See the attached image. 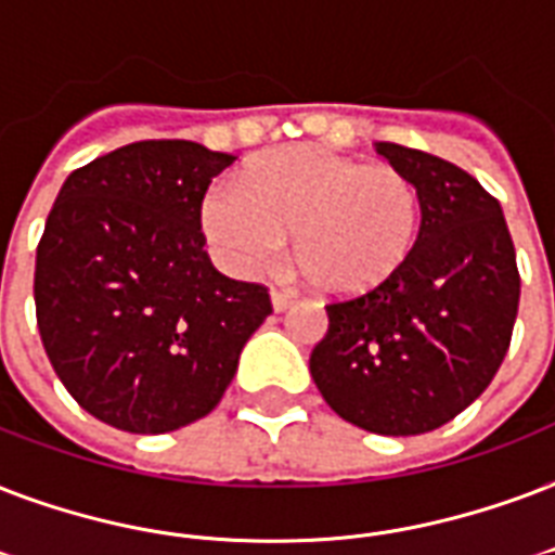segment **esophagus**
Wrapping results in <instances>:
<instances>
[{"label":"esophagus","mask_w":555,"mask_h":555,"mask_svg":"<svg viewBox=\"0 0 555 555\" xmlns=\"http://www.w3.org/2000/svg\"><path fill=\"white\" fill-rule=\"evenodd\" d=\"M292 304H295V295H292V292H283V289L272 292L274 312H283V309H289Z\"/></svg>","instance_id":"esophagus-1"}]
</instances>
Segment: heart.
<instances>
[{
    "label": "heart",
    "mask_w": 555,
    "mask_h": 555,
    "mask_svg": "<svg viewBox=\"0 0 555 555\" xmlns=\"http://www.w3.org/2000/svg\"><path fill=\"white\" fill-rule=\"evenodd\" d=\"M202 225L229 263H272L295 234V263L326 298L379 289L414 255L423 196L397 165H367L336 150H274L219 184L202 205Z\"/></svg>",
    "instance_id": "heart-1"
}]
</instances>
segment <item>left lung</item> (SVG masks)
<instances>
[{
    "mask_svg": "<svg viewBox=\"0 0 555 555\" xmlns=\"http://www.w3.org/2000/svg\"><path fill=\"white\" fill-rule=\"evenodd\" d=\"M376 150L420 188L416 248L385 286L326 304L309 373L341 420L408 437L489 388L509 350L521 274L504 210L475 176L390 141Z\"/></svg>",
    "mask_w": 555,
    "mask_h": 555,
    "instance_id": "left-lung-1",
    "label": "left lung"
}]
</instances>
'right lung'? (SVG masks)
Returning a JSON list of instances; mask_svg holds the SVG:
<instances>
[{
  "instance_id": "1",
  "label": "right lung",
  "mask_w": 555,
  "mask_h": 555,
  "mask_svg": "<svg viewBox=\"0 0 555 555\" xmlns=\"http://www.w3.org/2000/svg\"><path fill=\"white\" fill-rule=\"evenodd\" d=\"M234 162L196 141H135L77 167L46 219L34 304L51 367L101 423L165 434L210 414L272 300L219 274L202 199Z\"/></svg>"
}]
</instances>
